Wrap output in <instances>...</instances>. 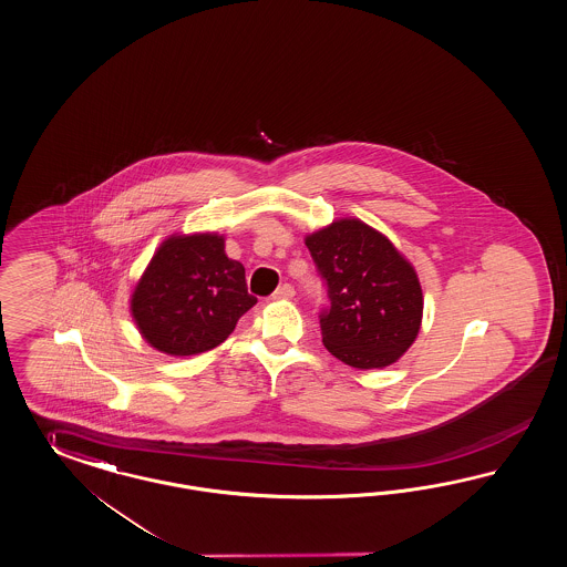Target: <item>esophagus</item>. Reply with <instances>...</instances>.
<instances>
[{
    "mask_svg": "<svg viewBox=\"0 0 567 567\" xmlns=\"http://www.w3.org/2000/svg\"><path fill=\"white\" fill-rule=\"evenodd\" d=\"M295 295V289L293 287H291V285H287V282H285V285H280V287H278V289H276V291H274V299H291V297H293Z\"/></svg>",
    "mask_w": 567,
    "mask_h": 567,
    "instance_id": "1",
    "label": "esophagus"
}]
</instances>
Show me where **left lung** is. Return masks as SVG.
I'll use <instances>...</instances> for the list:
<instances>
[{
  "instance_id": "8db88e82",
  "label": "left lung",
  "mask_w": 567,
  "mask_h": 567,
  "mask_svg": "<svg viewBox=\"0 0 567 567\" xmlns=\"http://www.w3.org/2000/svg\"><path fill=\"white\" fill-rule=\"evenodd\" d=\"M329 306L322 343L353 369H383L416 339L423 293L411 264L360 219H339L306 238Z\"/></svg>"
}]
</instances>
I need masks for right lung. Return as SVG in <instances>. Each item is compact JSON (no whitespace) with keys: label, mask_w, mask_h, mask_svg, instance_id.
<instances>
[{"label":"right lung","mask_w":567,"mask_h":567,"mask_svg":"<svg viewBox=\"0 0 567 567\" xmlns=\"http://www.w3.org/2000/svg\"><path fill=\"white\" fill-rule=\"evenodd\" d=\"M255 303L245 268L226 255L221 236H172L140 278L132 313L158 352L193 355L224 343Z\"/></svg>","instance_id":"right-lung-1"}]
</instances>
